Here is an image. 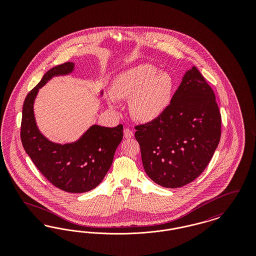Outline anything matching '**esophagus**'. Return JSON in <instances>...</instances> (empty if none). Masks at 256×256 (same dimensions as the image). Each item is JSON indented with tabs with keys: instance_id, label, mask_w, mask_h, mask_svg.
I'll use <instances>...</instances> for the list:
<instances>
[{
	"instance_id": "34e87169",
	"label": "esophagus",
	"mask_w": 256,
	"mask_h": 256,
	"mask_svg": "<svg viewBox=\"0 0 256 256\" xmlns=\"http://www.w3.org/2000/svg\"><path fill=\"white\" fill-rule=\"evenodd\" d=\"M134 136V132L130 130V128H124V138H126V139H128V138H132Z\"/></svg>"
}]
</instances>
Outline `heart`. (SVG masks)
Wrapping results in <instances>:
<instances>
[{"instance_id": "heart-1", "label": "heart", "mask_w": 256, "mask_h": 256, "mask_svg": "<svg viewBox=\"0 0 256 256\" xmlns=\"http://www.w3.org/2000/svg\"><path fill=\"white\" fill-rule=\"evenodd\" d=\"M174 82L167 72L150 63L140 64L118 74L112 84L116 98H130L135 119L148 122L156 119L170 106Z\"/></svg>"}]
</instances>
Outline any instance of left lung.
<instances>
[{"label": "left lung", "instance_id": "left-lung-1", "mask_svg": "<svg viewBox=\"0 0 256 256\" xmlns=\"http://www.w3.org/2000/svg\"><path fill=\"white\" fill-rule=\"evenodd\" d=\"M220 126L214 91L193 66L168 108L156 119L134 126L146 174L166 188L195 180L218 146Z\"/></svg>", "mask_w": 256, "mask_h": 256}]
</instances>
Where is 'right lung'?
<instances>
[{
  "label": "right lung",
  "instance_id": "add662e5",
  "mask_svg": "<svg viewBox=\"0 0 256 256\" xmlns=\"http://www.w3.org/2000/svg\"><path fill=\"white\" fill-rule=\"evenodd\" d=\"M73 68V62H66L50 69L28 93L20 136L26 152L50 182L68 193H84L97 187L110 170L124 128L92 126L78 142L65 145L52 143L39 132L32 108L38 89L52 76L70 73Z\"/></svg>",
  "mask_w": 256,
  "mask_h": 256
}]
</instances>
